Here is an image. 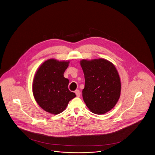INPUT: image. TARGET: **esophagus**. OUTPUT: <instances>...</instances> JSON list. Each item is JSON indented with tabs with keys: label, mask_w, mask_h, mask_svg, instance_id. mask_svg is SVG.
I'll list each match as a JSON object with an SVG mask.
<instances>
[{
	"label": "esophagus",
	"mask_w": 155,
	"mask_h": 155,
	"mask_svg": "<svg viewBox=\"0 0 155 155\" xmlns=\"http://www.w3.org/2000/svg\"><path fill=\"white\" fill-rule=\"evenodd\" d=\"M75 93L76 94V96H77V97H80V91L78 89L76 90V91H75Z\"/></svg>",
	"instance_id": "obj_1"
}]
</instances>
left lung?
I'll list each match as a JSON object with an SVG mask.
<instances>
[{"label": "left lung", "instance_id": "8db88e82", "mask_svg": "<svg viewBox=\"0 0 155 155\" xmlns=\"http://www.w3.org/2000/svg\"><path fill=\"white\" fill-rule=\"evenodd\" d=\"M80 64L85 76L82 97L92 112L101 115L110 111L118 102L121 84L118 71L104 59H82Z\"/></svg>", "mask_w": 155, "mask_h": 155}]
</instances>
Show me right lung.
Returning <instances> with one entry per match:
<instances>
[{"instance_id": "obj_1", "label": "right lung", "mask_w": 155, "mask_h": 155, "mask_svg": "<svg viewBox=\"0 0 155 155\" xmlns=\"http://www.w3.org/2000/svg\"><path fill=\"white\" fill-rule=\"evenodd\" d=\"M69 61L50 59L38 68L33 82V93L37 104L52 114L63 111L76 96L68 89L69 81L63 74Z\"/></svg>"}]
</instances>
